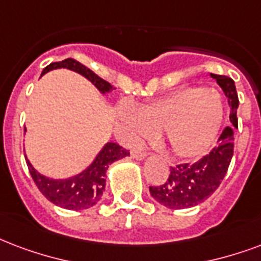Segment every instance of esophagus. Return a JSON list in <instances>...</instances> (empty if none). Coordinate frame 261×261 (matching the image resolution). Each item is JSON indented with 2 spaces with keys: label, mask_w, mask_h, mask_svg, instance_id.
<instances>
[{
  "label": "esophagus",
  "mask_w": 261,
  "mask_h": 261,
  "mask_svg": "<svg viewBox=\"0 0 261 261\" xmlns=\"http://www.w3.org/2000/svg\"><path fill=\"white\" fill-rule=\"evenodd\" d=\"M146 154H148V153L142 152V150H133V152H131V157L135 159V160H144L145 157H146Z\"/></svg>",
  "instance_id": "1"
}]
</instances>
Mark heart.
I'll return each instance as SVG.
<instances>
[{
	"label": "heart",
	"mask_w": 261,
	"mask_h": 261,
	"mask_svg": "<svg viewBox=\"0 0 261 261\" xmlns=\"http://www.w3.org/2000/svg\"><path fill=\"white\" fill-rule=\"evenodd\" d=\"M122 120L133 139L160 135L174 156L193 160L212 146L223 119V102L208 87H180L135 112L124 107Z\"/></svg>",
	"instance_id": "obj_1"
}]
</instances>
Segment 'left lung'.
Masks as SVG:
<instances>
[{
  "label": "left lung",
  "mask_w": 261,
  "mask_h": 261,
  "mask_svg": "<svg viewBox=\"0 0 261 261\" xmlns=\"http://www.w3.org/2000/svg\"><path fill=\"white\" fill-rule=\"evenodd\" d=\"M211 76L216 82L228 98L230 105V122L231 127H226L219 137V144L194 164H179L171 167V174L166 184L160 186H149L150 196L162 205L171 210H185L201 204L219 188L224 175L227 172L232 152H234V128H238L237 109L238 94L236 83L231 77L224 75Z\"/></svg>",
  "instance_id": "1"
}]
</instances>
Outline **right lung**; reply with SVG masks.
Instances as JSON below:
<instances>
[{"instance_id": "obj_1", "label": "right lung", "mask_w": 261, "mask_h": 261, "mask_svg": "<svg viewBox=\"0 0 261 261\" xmlns=\"http://www.w3.org/2000/svg\"><path fill=\"white\" fill-rule=\"evenodd\" d=\"M57 68H67L81 73L86 79H89L102 94L109 93L113 89L111 83L104 81L98 75H95L91 69L73 59H65L63 61L51 63L43 69L42 75ZM126 156H130V152L127 149L122 148L120 145L115 142H108L101 149V152L95 156L93 163L86 170L67 179L47 178L34 168L29 159H25V163L37 188L49 201L65 210L81 211L91 208L101 200L105 190V178H107V171L109 166L113 162L120 160Z\"/></svg>"}]
</instances>
